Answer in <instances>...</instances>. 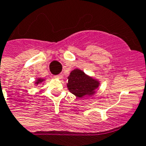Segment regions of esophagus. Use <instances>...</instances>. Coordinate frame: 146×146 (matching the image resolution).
<instances>
[{
  "label": "esophagus",
  "mask_w": 146,
  "mask_h": 146,
  "mask_svg": "<svg viewBox=\"0 0 146 146\" xmlns=\"http://www.w3.org/2000/svg\"><path fill=\"white\" fill-rule=\"evenodd\" d=\"M54 78H56V79H60L61 78V75H59V74H58V75H55V76H54Z\"/></svg>",
  "instance_id": "esophagus-1"
}]
</instances>
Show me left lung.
Listing matches in <instances>:
<instances>
[{
    "mask_svg": "<svg viewBox=\"0 0 146 146\" xmlns=\"http://www.w3.org/2000/svg\"><path fill=\"white\" fill-rule=\"evenodd\" d=\"M68 79V88L71 93L78 98L93 95L99 86V81L84 74L80 69L73 70Z\"/></svg>",
    "mask_w": 146,
    "mask_h": 146,
    "instance_id": "obj_1",
    "label": "left lung"
}]
</instances>
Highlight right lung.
<instances>
[{"label": "right lung", "mask_w": 146, "mask_h": 146, "mask_svg": "<svg viewBox=\"0 0 146 146\" xmlns=\"http://www.w3.org/2000/svg\"><path fill=\"white\" fill-rule=\"evenodd\" d=\"M44 81V79H42V78H38L37 79V81H36V84H39V83H42V81Z\"/></svg>", "instance_id": "1"}]
</instances>
